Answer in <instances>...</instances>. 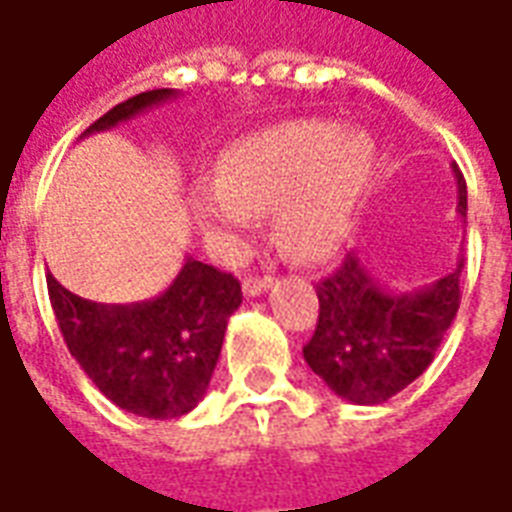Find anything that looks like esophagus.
Returning a JSON list of instances; mask_svg holds the SVG:
<instances>
[{
  "instance_id": "1",
  "label": "esophagus",
  "mask_w": 512,
  "mask_h": 512,
  "mask_svg": "<svg viewBox=\"0 0 512 512\" xmlns=\"http://www.w3.org/2000/svg\"><path fill=\"white\" fill-rule=\"evenodd\" d=\"M271 285H274V279L271 277H249L244 279V293L246 296H260V293H266Z\"/></svg>"
}]
</instances>
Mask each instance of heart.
Returning <instances> with one entry per match:
<instances>
[{
	"label": "heart",
	"instance_id": "heart-1",
	"mask_svg": "<svg viewBox=\"0 0 512 512\" xmlns=\"http://www.w3.org/2000/svg\"><path fill=\"white\" fill-rule=\"evenodd\" d=\"M376 142L337 120H293L238 139L219 175L191 183V213L219 252L277 211V241L299 263H321L343 244L376 172Z\"/></svg>",
	"mask_w": 512,
	"mask_h": 512
}]
</instances>
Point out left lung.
<instances>
[{"label":"left lung","mask_w":512,"mask_h":512,"mask_svg":"<svg viewBox=\"0 0 512 512\" xmlns=\"http://www.w3.org/2000/svg\"><path fill=\"white\" fill-rule=\"evenodd\" d=\"M458 183V216L466 222V180ZM461 268L414 290H389L351 252L332 277L318 282L321 315L304 362L334 395L356 406H376L417 381L439 351L461 304Z\"/></svg>","instance_id":"left-lung-1"}]
</instances>
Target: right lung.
<instances>
[{
  "mask_svg": "<svg viewBox=\"0 0 512 512\" xmlns=\"http://www.w3.org/2000/svg\"><path fill=\"white\" fill-rule=\"evenodd\" d=\"M178 98L150 90L98 117L84 136L109 131L153 106ZM68 351L115 406L136 417L172 419L200 403L222 354L227 321L241 307L233 274L186 255L178 277L156 299L98 304L46 277Z\"/></svg>",
  "mask_w": 512,
  "mask_h": 512,
  "instance_id": "obj_1",
  "label": "right lung"
}]
</instances>
